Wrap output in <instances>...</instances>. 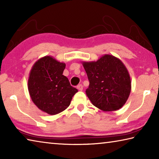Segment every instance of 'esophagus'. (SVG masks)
Returning <instances> with one entry per match:
<instances>
[{"label": "esophagus", "mask_w": 159, "mask_h": 159, "mask_svg": "<svg viewBox=\"0 0 159 159\" xmlns=\"http://www.w3.org/2000/svg\"><path fill=\"white\" fill-rule=\"evenodd\" d=\"M77 89L79 90H83V85L82 84H79V85H77Z\"/></svg>", "instance_id": "1"}]
</instances>
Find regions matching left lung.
<instances>
[{"instance_id":"obj_1","label":"left lung","mask_w":159,"mask_h":159,"mask_svg":"<svg viewBox=\"0 0 159 159\" xmlns=\"http://www.w3.org/2000/svg\"><path fill=\"white\" fill-rule=\"evenodd\" d=\"M83 64L90 82L85 93L93 105L105 111L121 108L131 90L130 76L122 61L105 55L97 61Z\"/></svg>"}]
</instances>
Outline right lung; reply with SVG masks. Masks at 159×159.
<instances>
[{"label": "right lung", "instance_id": "obj_1", "mask_svg": "<svg viewBox=\"0 0 159 159\" xmlns=\"http://www.w3.org/2000/svg\"><path fill=\"white\" fill-rule=\"evenodd\" d=\"M66 64L46 56L32 67L28 80L31 98L38 108L50 115L65 110L78 92L62 74Z\"/></svg>", "mask_w": 159, "mask_h": 159}]
</instances>
